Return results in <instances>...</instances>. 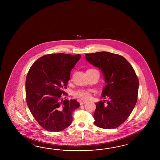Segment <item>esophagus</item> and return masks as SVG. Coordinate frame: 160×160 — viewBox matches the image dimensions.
Segmentation results:
<instances>
[{"label": "esophagus", "instance_id": "34e87169", "mask_svg": "<svg viewBox=\"0 0 160 160\" xmlns=\"http://www.w3.org/2000/svg\"><path fill=\"white\" fill-rule=\"evenodd\" d=\"M86 102H87V101H79V103H80L81 105H82L85 104Z\"/></svg>", "mask_w": 160, "mask_h": 160}]
</instances>
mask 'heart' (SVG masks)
I'll return each mask as SVG.
<instances>
[{"mask_svg":"<svg viewBox=\"0 0 160 160\" xmlns=\"http://www.w3.org/2000/svg\"><path fill=\"white\" fill-rule=\"evenodd\" d=\"M89 70H94V69H89ZM74 96L82 100L88 99L91 97L90 90L86 89H79L77 91H75L73 93Z\"/></svg>","mask_w":160,"mask_h":160,"instance_id":"b5f03b06","label":"heart"}]
</instances>
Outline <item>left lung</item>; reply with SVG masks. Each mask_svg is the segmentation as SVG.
Here are the masks:
<instances>
[{
	"instance_id": "8db88e82",
	"label": "left lung",
	"mask_w": 160,
	"mask_h": 160,
	"mask_svg": "<svg viewBox=\"0 0 160 160\" xmlns=\"http://www.w3.org/2000/svg\"><path fill=\"white\" fill-rule=\"evenodd\" d=\"M86 59L101 70L106 83L101 97L107 100L95 103L94 124L103 129L117 128L129 117L136 105L138 77L132 65L121 55L102 51L86 54Z\"/></svg>"
}]
</instances>
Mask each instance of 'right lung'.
Masks as SVG:
<instances>
[{
    "label": "right lung",
    "mask_w": 160,
    "mask_h": 160,
    "mask_svg": "<svg viewBox=\"0 0 160 160\" xmlns=\"http://www.w3.org/2000/svg\"><path fill=\"white\" fill-rule=\"evenodd\" d=\"M80 54L45 55L31 66L26 80V102L35 119L48 132H58L70 125L72 112L79 107L75 99H61L70 72Z\"/></svg>",
    "instance_id": "obj_1"
}]
</instances>
